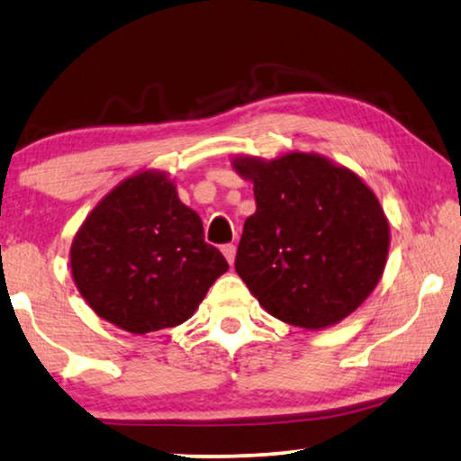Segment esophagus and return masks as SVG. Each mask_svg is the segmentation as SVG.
Wrapping results in <instances>:
<instances>
[{
	"label": "esophagus",
	"mask_w": 461,
	"mask_h": 461,
	"mask_svg": "<svg viewBox=\"0 0 461 461\" xmlns=\"http://www.w3.org/2000/svg\"><path fill=\"white\" fill-rule=\"evenodd\" d=\"M221 252L225 254V258H228V263L233 265V260H236V246H233V244H223Z\"/></svg>",
	"instance_id": "34e87169"
}]
</instances>
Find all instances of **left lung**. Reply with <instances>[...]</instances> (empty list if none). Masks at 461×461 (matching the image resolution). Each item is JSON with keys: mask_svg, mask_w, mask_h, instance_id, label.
<instances>
[{"mask_svg": "<svg viewBox=\"0 0 461 461\" xmlns=\"http://www.w3.org/2000/svg\"><path fill=\"white\" fill-rule=\"evenodd\" d=\"M233 167L254 184L236 271L275 319L304 329L335 325L379 284L389 223L354 171L314 153L273 161L240 157Z\"/></svg>", "mask_w": 461, "mask_h": 461, "instance_id": "8db88e82", "label": "left lung"}]
</instances>
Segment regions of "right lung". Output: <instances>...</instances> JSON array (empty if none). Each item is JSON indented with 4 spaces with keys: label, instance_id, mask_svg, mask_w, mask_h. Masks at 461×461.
Wrapping results in <instances>:
<instances>
[{
    "label": "right lung",
    "instance_id": "obj_1",
    "mask_svg": "<svg viewBox=\"0 0 461 461\" xmlns=\"http://www.w3.org/2000/svg\"><path fill=\"white\" fill-rule=\"evenodd\" d=\"M70 265L88 306L139 335L188 321L230 269L159 171L128 177L103 198L74 238Z\"/></svg>",
    "mask_w": 461,
    "mask_h": 461
}]
</instances>
